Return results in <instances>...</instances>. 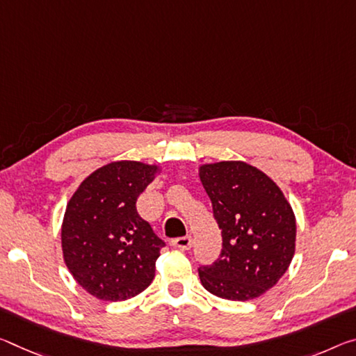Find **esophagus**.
I'll list each match as a JSON object with an SVG mask.
<instances>
[{
  "label": "esophagus",
  "mask_w": 356,
  "mask_h": 356,
  "mask_svg": "<svg viewBox=\"0 0 356 356\" xmlns=\"http://www.w3.org/2000/svg\"><path fill=\"white\" fill-rule=\"evenodd\" d=\"M174 247H177L179 250H190L191 249V238L190 236H184V238H176L171 241Z\"/></svg>",
  "instance_id": "obj_1"
}]
</instances>
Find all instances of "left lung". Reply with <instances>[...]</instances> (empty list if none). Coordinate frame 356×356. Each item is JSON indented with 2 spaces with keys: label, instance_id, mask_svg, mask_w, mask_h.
<instances>
[{
  "label": "left lung",
  "instance_id": "1",
  "mask_svg": "<svg viewBox=\"0 0 356 356\" xmlns=\"http://www.w3.org/2000/svg\"><path fill=\"white\" fill-rule=\"evenodd\" d=\"M200 177L222 229L218 258L198 268L201 284L223 300H253L290 266L296 238L291 207L266 174L244 161L206 165Z\"/></svg>",
  "mask_w": 356,
  "mask_h": 356
}]
</instances>
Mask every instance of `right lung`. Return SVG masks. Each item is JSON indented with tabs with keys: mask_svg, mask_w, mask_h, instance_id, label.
Here are the masks:
<instances>
[{
	"mask_svg": "<svg viewBox=\"0 0 356 356\" xmlns=\"http://www.w3.org/2000/svg\"><path fill=\"white\" fill-rule=\"evenodd\" d=\"M156 172L138 161H115L83 180L67 202L61 247L77 284L103 301H125L155 277L165 241L139 216L136 201Z\"/></svg>",
	"mask_w": 356,
	"mask_h": 356,
	"instance_id": "obj_1",
	"label": "right lung"
}]
</instances>
